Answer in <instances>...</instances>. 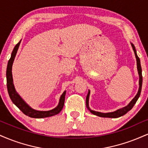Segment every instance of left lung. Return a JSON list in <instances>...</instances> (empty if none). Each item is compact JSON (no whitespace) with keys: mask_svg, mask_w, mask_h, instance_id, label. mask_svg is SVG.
Listing matches in <instances>:
<instances>
[{"mask_svg":"<svg viewBox=\"0 0 148 148\" xmlns=\"http://www.w3.org/2000/svg\"><path fill=\"white\" fill-rule=\"evenodd\" d=\"M132 48H133V50L134 51V53H135L136 58V61H137V69H138V72L139 74V89L138 91V93H137L136 95L135 96V97L132 100V101L127 105V106L124 107V108H121V109L117 110L114 112H112V113H100V112H97V111H92V110H90L89 108V106H88V100H89V95H90V91H88V95L86 97V107L88 108L90 111L91 112L92 114L97 115V116L99 117H103V118H119L120 116H123L127 113L129 111H130L133 106H134L136 102L138 100V97H140V92H141V88H142V84H143V76H142V69H141V66H140V58H139L138 56H137L136 53V51L135 47L133 44H132Z\"/></svg>","mask_w":148,"mask_h":148,"instance_id":"left-lung-1","label":"left lung"}]
</instances>
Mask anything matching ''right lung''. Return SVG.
<instances>
[{
  "instance_id": "1",
  "label": "right lung",
  "mask_w": 148,
  "mask_h": 148,
  "mask_svg": "<svg viewBox=\"0 0 148 148\" xmlns=\"http://www.w3.org/2000/svg\"><path fill=\"white\" fill-rule=\"evenodd\" d=\"M21 41L15 46L14 49H13L12 53L11 55V58H10L9 61H8V67H7V88H8V94H9L10 99H11L12 101V102L14 103L25 115H28V117H30V118H43L58 114V113L61 111V110L62 109V108H63L66 91H64V92L62 93V95H61L60 101H59L58 105L56 108L48 111H35V110L30 108V107L28 106V104H26V103H25V101L20 97V96L18 95L17 92L15 90L14 84H13L12 74V64L13 62H14L15 56H16V52H17V50L18 49V47H19L20 43H21Z\"/></svg>"
}]
</instances>
